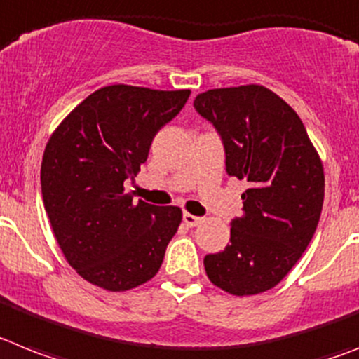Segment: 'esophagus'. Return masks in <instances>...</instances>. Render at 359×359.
Returning <instances> with one entry per match:
<instances>
[{
	"label": "esophagus",
	"mask_w": 359,
	"mask_h": 359,
	"mask_svg": "<svg viewBox=\"0 0 359 359\" xmlns=\"http://www.w3.org/2000/svg\"><path fill=\"white\" fill-rule=\"evenodd\" d=\"M183 223H185L187 226H196V225H200V223H201V217L192 216V214L185 212V214H183Z\"/></svg>",
	"instance_id": "obj_1"
}]
</instances>
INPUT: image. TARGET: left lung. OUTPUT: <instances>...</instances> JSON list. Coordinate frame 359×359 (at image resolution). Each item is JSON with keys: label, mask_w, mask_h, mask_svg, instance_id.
I'll return each instance as SVG.
<instances>
[{"label": "left lung", "mask_w": 359, "mask_h": 359, "mask_svg": "<svg viewBox=\"0 0 359 359\" xmlns=\"http://www.w3.org/2000/svg\"><path fill=\"white\" fill-rule=\"evenodd\" d=\"M196 112L219 134L229 176L247 180L243 214L231 243L203 259L209 280L234 296L265 292L283 280L320 222L325 176L299 116L262 85L214 88Z\"/></svg>", "instance_id": "obj_1"}]
</instances>
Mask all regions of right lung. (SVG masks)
I'll return each mask as SVG.
<instances>
[{"mask_svg": "<svg viewBox=\"0 0 359 359\" xmlns=\"http://www.w3.org/2000/svg\"><path fill=\"white\" fill-rule=\"evenodd\" d=\"M191 90L110 85L92 92L45 147L41 194L70 267L119 292L154 278L182 223L177 207L133 201L134 180L159 128L176 118Z\"/></svg>", "mask_w": 359, "mask_h": 359, "instance_id": "right-lung-1", "label": "right lung"}]
</instances>
